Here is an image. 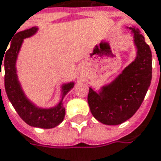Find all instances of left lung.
<instances>
[{"instance_id":"left-lung-1","label":"left lung","mask_w":161,"mask_h":161,"mask_svg":"<svg viewBox=\"0 0 161 161\" xmlns=\"http://www.w3.org/2000/svg\"><path fill=\"white\" fill-rule=\"evenodd\" d=\"M131 31L136 57L114 80L97 91L89 87L87 102L94 118L103 124L118 125L137 112L150 87L152 76V55L140 30Z\"/></svg>"}]
</instances>
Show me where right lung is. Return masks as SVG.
Listing matches in <instances>:
<instances>
[{"mask_svg":"<svg viewBox=\"0 0 161 161\" xmlns=\"http://www.w3.org/2000/svg\"><path fill=\"white\" fill-rule=\"evenodd\" d=\"M38 31L39 27H32L23 31L18 32L15 35L11 43L10 48L7 50L5 55H3L4 58H0V75L1 67L3 64L5 71V91L12 106L16 110L19 117L30 126L42 129H51L58 126L64 120L66 111L63 100L66 94L74 87L75 82L71 81L62 84V86H60L61 95L59 102L56 105L49 108L39 107L31 100H30L29 97L26 95L21 84L19 80L16 65L24 39L34 36Z\"/></svg>","mask_w":161,"mask_h":161,"instance_id":"right-lung-1","label":"right lung"}]
</instances>
